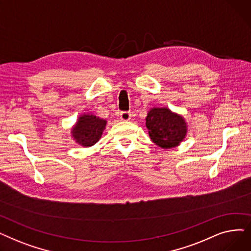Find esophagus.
<instances>
[{
	"label": "esophagus",
	"mask_w": 251,
	"mask_h": 251,
	"mask_svg": "<svg viewBox=\"0 0 251 251\" xmlns=\"http://www.w3.org/2000/svg\"><path fill=\"white\" fill-rule=\"evenodd\" d=\"M120 118L122 121H129L131 119V113L130 112H122L120 115Z\"/></svg>",
	"instance_id": "1"
}]
</instances>
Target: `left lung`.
Segmentation results:
<instances>
[{
	"label": "left lung",
	"mask_w": 251,
	"mask_h": 251,
	"mask_svg": "<svg viewBox=\"0 0 251 251\" xmlns=\"http://www.w3.org/2000/svg\"><path fill=\"white\" fill-rule=\"evenodd\" d=\"M146 121L151 139L162 149L179 146L187 135L185 119L169 108H151Z\"/></svg>",
	"instance_id": "left-lung-1"
}]
</instances>
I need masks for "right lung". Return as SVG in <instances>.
Here are the masks:
<instances>
[{"label": "right lung", "instance_id": "add662e5", "mask_svg": "<svg viewBox=\"0 0 251 251\" xmlns=\"http://www.w3.org/2000/svg\"><path fill=\"white\" fill-rule=\"evenodd\" d=\"M107 121L94 114H83L78 117L71 128V137L79 146L89 148L100 139Z\"/></svg>", "mask_w": 251, "mask_h": 251}]
</instances>
